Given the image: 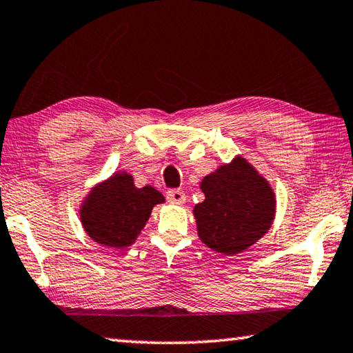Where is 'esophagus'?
Segmentation results:
<instances>
[{"label": "esophagus", "mask_w": 353, "mask_h": 353, "mask_svg": "<svg viewBox=\"0 0 353 353\" xmlns=\"http://www.w3.org/2000/svg\"><path fill=\"white\" fill-rule=\"evenodd\" d=\"M166 199L170 201L171 204H183L185 203V199H187V196H185V193L182 192V190H177V188H172V190H168L166 192Z\"/></svg>", "instance_id": "1"}]
</instances>
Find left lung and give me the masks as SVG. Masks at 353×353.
<instances>
[{
    "label": "left lung",
    "instance_id": "obj_1",
    "mask_svg": "<svg viewBox=\"0 0 353 353\" xmlns=\"http://www.w3.org/2000/svg\"><path fill=\"white\" fill-rule=\"evenodd\" d=\"M205 194L194 205L198 236L223 254H237L256 243L275 218V193L242 157L210 172L201 182Z\"/></svg>",
    "mask_w": 353,
    "mask_h": 353
}]
</instances>
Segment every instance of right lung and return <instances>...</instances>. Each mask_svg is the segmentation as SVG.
Returning <instances> with one entry per match:
<instances>
[{
    "instance_id": "obj_1",
    "label": "right lung",
    "mask_w": 353,
    "mask_h": 353,
    "mask_svg": "<svg viewBox=\"0 0 353 353\" xmlns=\"http://www.w3.org/2000/svg\"><path fill=\"white\" fill-rule=\"evenodd\" d=\"M165 203L154 187L137 188L133 177L117 172L91 190L80 209L88 236L108 248H125L135 242L155 204Z\"/></svg>"
}]
</instances>
